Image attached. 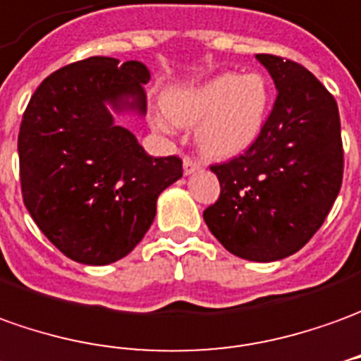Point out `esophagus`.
<instances>
[{
    "instance_id": "obj_1",
    "label": "esophagus",
    "mask_w": 361,
    "mask_h": 361,
    "mask_svg": "<svg viewBox=\"0 0 361 361\" xmlns=\"http://www.w3.org/2000/svg\"><path fill=\"white\" fill-rule=\"evenodd\" d=\"M183 169H185V175H195L196 171H200V163L196 159H192V157H185Z\"/></svg>"
}]
</instances>
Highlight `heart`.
I'll return each instance as SVG.
<instances>
[{"instance_id":"heart-1","label":"heart","mask_w":361,"mask_h":361,"mask_svg":"<svg viewBox=\"0 0 361 361\" xmlns=\"http://www.w3.org/2000/svg\"><path fill=\"white\" fill-rule=\"evenodd\" d=\"M166 114L155 118L161 129L173 123L196 126L200 153L212 159H230L259 139L271 109V88L259 72H222L208 80L176 88L165 102Z\"/></svg>"}]
</instances>
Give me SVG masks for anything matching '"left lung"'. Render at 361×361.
<instances>
[{"mask_svg":"<svg viewBox=\"0 0 361 361\" xmlns=\"http://www.w3.org/2000/svg\"><path fill=\"white\" fill-rule=\"evenodd\" d=\"M277 88L259 139L243 155L212 165L220 198L204 222L242 259L277 261L317 233L336 200L344 151L334 96L297 62L255 54Z\"/></svg>","mask_w":361,"mask_h":361,"instance_id":"1","label":"left lung"}]
</instances>
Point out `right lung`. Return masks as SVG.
<instances>
[{"mask_svg": "<svg viewBox=\"0 0 361 361\" xmlns=\"http://www.w3.org/2000/svg\"><path fill=\"white\" fill-rule=\"evenodd\" d=\"M139 61L90 56L47 76L19 129L23 202L66 257L108 265L126 257L155 220L157 198L183 176L178 157H151L116 114L145 116Z\"/></svg>", "mask_w": 361, "mask_h": 361, "instance_id": "obj_1", "label": "right lung"}]
</instances>
